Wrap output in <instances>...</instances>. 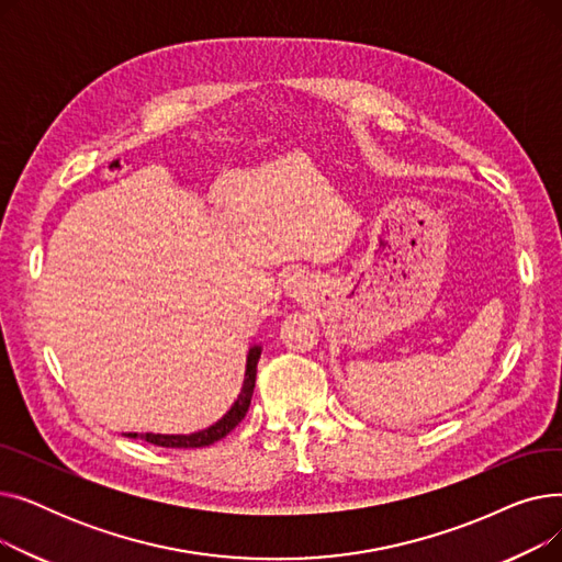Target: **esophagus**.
Returning <instances> with one entry per match:
<instances>
[{
	"mask_svg": "<svg viewBox=\"0 0 562 562\" xmlns=\"http://www.w3.org/2000/svg\"><path fill=\"white\" fill-rule=\"evenodd\" d=\"M310 286H312L310 278L305 273H301V271L289 273L286 280H284V291H286V296H291V299L305 296V293L310 291Z\"/></svg>",
	"mask_w": 562,
	"mask_h": 562,
	"instance_id": "esophagus-1",
	"label": "esophagus"
}]
</instances>
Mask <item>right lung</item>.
I'll list each match as a JSON object with an SVG mask.
<instances>
[{
  "mask_svg": "<svg viewBox=\"0 0 562 562\" xmlns=\"http://www.w3.org/2000/svg\"><path fill=\"white\" fill-rule=\"evenodd\" d=\"M261 356V344H252L248 348V356H246V373H244V385L239 396L232 403V407L225 412V415L202 430L189 432V435H164V432H127V437L132 439H145L150 441V445L157 447H166V449H200V447H210L214 441L223 439L229 430H234V426H239V422L246 417V412L250 407V398L255 392V378H257V362Z\"/></svg>",
  "mask_w": 562,
  "mask_h": 562,
  "instance_id": "add662e5",
  "label": "right lung"
}]
</instances>
